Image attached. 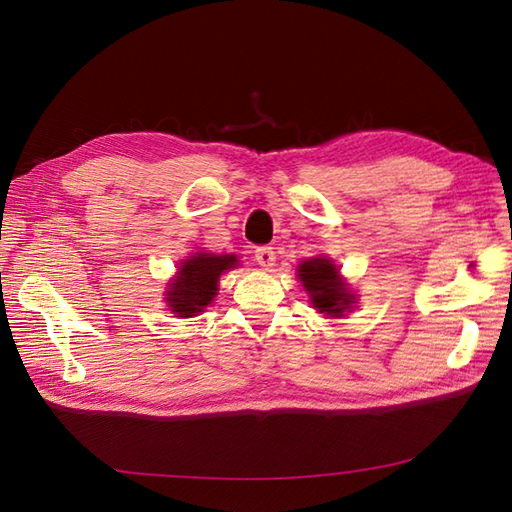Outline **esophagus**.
<instances>
[{"label":"esophagus","instance_id":"obj_1","mask_svg":"<svg viewBox=\"0 0 512 512\" xmlns=\"http://www.w3.org/2000/svg\"><path fill=\"white\" fill-rule=\"evenodd\" d=\"M254 260L258 262V265L262 267V269H271L273 265H275V252H273V247H258V250L254 252Z\"/></svg>","mask_w":512,"mask_h":512}]
</instances>
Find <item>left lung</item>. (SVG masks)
<instances>
[{"instance_id":"left-lung-1","label":"left lung","mask_w":512,"mask_h":512,"mask_svg":"<svg viewBox=\"0 0 512 512\" xmlns=\"http://www.w3.org/2000/svg\"><path fill=\"white\" fill-rule=\"evenodd\" d=\"M299 280L307 290L312 305L320 314L331 318H342L356 303L354 292L348 288L346 280L339 275V267L329 258H309L303 260L297 269Z\"/></svg>"}]
</instances>
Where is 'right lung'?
<instances>
[{"label": "right lung", "instance_id": "right-lung-1", "mask_svg": "<svg viewBox=\"0 0 512 512\" xmlns=\"http://www.w3.org/2000/svg\"><path fill=\"white\" fill-rule=\"evenodd\" d=\"M235 254H203L185 258L177 275L170 280L166 290L168 309L177 318H192L198 312H205V307L218 294L220 275L232 267H237Z\"/></svg>", "mask_w": 512, "mask_h": 512}]
</instances>
